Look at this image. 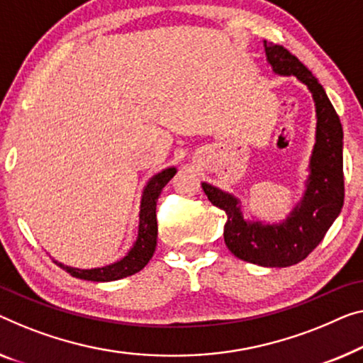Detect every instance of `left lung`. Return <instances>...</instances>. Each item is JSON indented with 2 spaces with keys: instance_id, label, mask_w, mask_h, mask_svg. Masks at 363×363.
<instances>
[{
  "instance_id": "left-lung-1",
  "label": "left lung",
  "mask_w": 363,
  "mask_h": 363,
  "mask_svg": "<svg viewBox=\"0 0 363 363\" xmlns=\"http://www.w3.org/2000/svg\"><path fill=\"white\" fill-rule=\"evenodd\" d=\"M266 55L274 72L295 74L311 91L316 104V145L310 163V179L301 203L284 223L262 225L242 218L238 200L210 184L205 196L226 213L225 245L236 257L264 267H289L301 262L323 241L344 205L342 125L323 86L294 53L266 42Z\"/></svg>"
}]
</instances>
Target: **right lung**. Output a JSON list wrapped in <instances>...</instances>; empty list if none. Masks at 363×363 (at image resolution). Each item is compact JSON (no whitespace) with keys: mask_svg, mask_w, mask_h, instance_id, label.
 Masks as SVG:
<instances>
[{"mask_svg":"<svg viewBox=\"0 0 363 363\" xmlns=\"http://www.w3.org/2000/svg\"><path fill=\"white\" fill-rule=\"evenodd\" d=\"M176 174V167H167L161 171L160 174L151 177L148 186L145 187L142 197V210H140V226L138 238L132 250L121 261L111 266L99 269H73L63 264L57 262L65 272H68L72 277L91 280V282H111L118 280L128 275H133L147 266L148 261L153 256L156 240H158V223H156V202L163 187L172 179Z\"/></svg>","mask_w":363,"mask_h":363,"instance_id":"add662e5","label":"right lung"}]
</instances>
